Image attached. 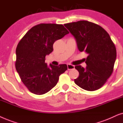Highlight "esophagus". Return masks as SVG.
Segmentation results:
<instances>
[{
    "instance_id": "34e87169",
    "label": "esophagus",
    "mask_w": 123,
    "mask_h": 123,
    "mask_svg": "<svg viewBox=\"0 0 123 123\" xmlns=\"http://www.w3.org/2000/svg\"><path fill=\"white\" fill-rule=\"evenodd\" d=\"M67 66H68V70H71V69H74L75 68V66H74L73 65H71V64H68L67 65Z\"/></svg>"
}]
</instances>
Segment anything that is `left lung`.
Segmentation results:
<instances>
[{
  "label": "left lung",
  "instance_id": "8db88e82",
  "mask_svg": "<svg viewBox=\"0 0 123 123\" xmlns=\"http://www.w3.org/2000/svg\"><path fill=\"white\" fill-rule=\"evenodd\" d=\"M64 25L76 39L79 50L88 55L86 68L75 67L79 73L75 83L86 91L99 89L112 74L117 58L115 46L109 34L98 25L87 21Z\"/></svg>",
  "mask_w": 123,
  "mask_h": 123
}]
</instances>
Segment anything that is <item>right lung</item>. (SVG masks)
Returning <instances> with one entry per match:
<instances>
[{
    "label": "right lung",
    "mask_w": 123,
    "mask_h": 123,
    "mask_svg": "<svg viewBox=\"0 0 123 123\" xmlns=\"http://www.w3.org/2000/svg\"><path fill=\"white\" fill-rule=\"evenodd\" d=\"M69 33L62 25L40 24L30 29L16 48L15 66L21 81L35 94L46 93L55 86L66 64L49 66L45 56L53 51V43Z\"/></svg>",
    "instance_id": "add662e5"
}]
</instances>
